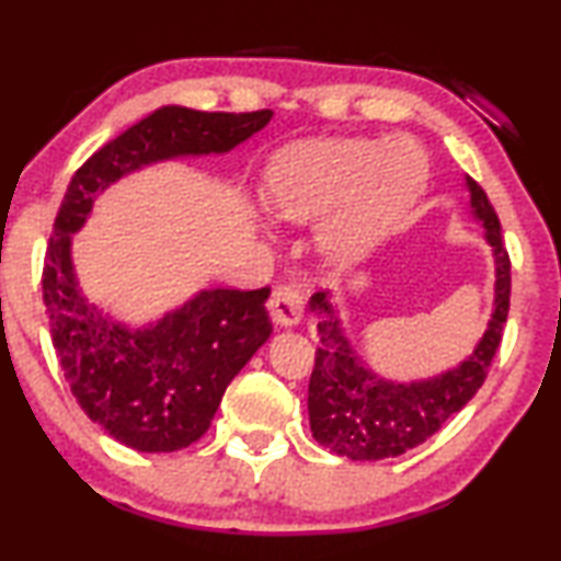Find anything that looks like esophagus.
I'll use <instances>...</instances> for the list:
<instances>
[{"label": "esophagus", "instance_id": "esophagus-1", "mask_svg": "<svg viewBox=\"0 0 561 561\" xmlns=\"http://www.w3.org/2000/svg\"><path fill=\"white\" fill-rule=\"evenodd\" d=\"M266 307H270L272 320L282 328H291L302 320V297H299L295 287H287V284L272 291Z\"/></svg>", "mask_w": 561, "mask_h": 561}]
</instances>
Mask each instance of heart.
I'll return each mask as SVG.
<instances>
[{
	"label": "heart",
	"instance_id": "heart-1",
	"mask_svg": "<svg viewBox=\"0 0 561 561\" xmlns=\"http://www.w3.org/2000/svg\"><path fill=\"white\" fill-rule=\"evenodd\" d=\"M427 183V154L412 141L310 139L274 154L264 201L289 224L322 215L318 249L333 264H353L399 224Z\"/></svg>",
	"mask_w": 561,
	"mask_h": 561
}]
</instances>
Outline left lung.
<instances>
[{"label": "left lung", "instance_id": "obj_1", "mask_svg": "<svg viewBox=\"0 0 561 561\" xmlns=\"http://www.w3.org/2000/svg\"><path fill=\"white\" fill-rule=\"evenodd\" d=\"M470 210L485 228L495 259V299L488 328L476 351L445 374L422 381H391L368 368L330 305L328 291H314L310 312L320 318V348L307 391L312 437L330 453L351 460H386L422 445L476 397L499 351L511 299V259L503 247L501 220L483 187L465 178Z\"/></svg>", "mask_w": 561, "mask_h": 561}]
</instances>
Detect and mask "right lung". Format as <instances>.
I'll return each mask as SVG.
<instances>
[{
	"instance_id": "add662e5",
	"label": "right lung",
	"mask_w": 561,
	"mask_h": 561,
	"mask_svg": "<svg viewBox=\"0 0 561 561\" xmlns=\"http://www.w3.org/2000/svg\"><path fill=\"white\" fill-rule=\"evenodd\" d=\"M270 119V108H157L76 170L55 216L43 270L55 353L89 420L137 453H175L208 432L226 386L270 341V287L201 289L157 322L129 328L83 297L70 236L83 228L93 201L129 172L175 157L231 152Z\"/></svg>"
}]
</instances>
